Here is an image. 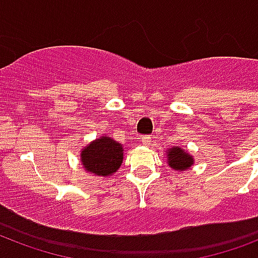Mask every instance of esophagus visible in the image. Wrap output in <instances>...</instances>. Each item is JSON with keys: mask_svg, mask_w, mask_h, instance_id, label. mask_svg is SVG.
<instances>
[{"mask_svg": "<svg viewBox=\"0 0 258 258\" xmlns=\"http://www.w3.org/2000/svg\"><path fill=\"white\" fill-rule=\"evenodd\" d=\"M150 139H151L150 135H143V137H142V143L145 146H150V142H151Z\"/></svg>", "mask_w": 258, "mask_h": 258, "instance_id": "34e87169", "label": "esophagus"}]
</instances>
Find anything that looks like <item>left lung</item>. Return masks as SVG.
<instances>
[{"label": "left lung", "mask_w": 258, "mask_h": 258, "mask_svg": "<svg viewBox=\"0 0 258 258\" xmlns=\"http://www.w3.org/2000/svg\"><path fill=\"white\" fill-rule=\"evenodd\" d=\"M169 165L174 170H187L192 163V158L179 147H171L169 151Z\"/></svg>", "instance_id": "left-lung-1"}]
</instances>
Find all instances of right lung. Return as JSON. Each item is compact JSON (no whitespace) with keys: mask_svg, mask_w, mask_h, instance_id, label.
I'll return each instance as SVG.
<instances>
[{"mask_svg":"<svg viewBox=\"0 0 258 258\" xmlns=\"http://www.w3.org/2000/svg\"><path fill=\"white\" fill-rule=\"evenodd\" d=\"M80 159L87 171L95 175L105 176L120 167L123 149L113 139L103 137L86 147Z\"/></svg>","mask_w":258,"mask_h":258,"instance_id":"obj_1","label":"right lung"}]
</instances>
